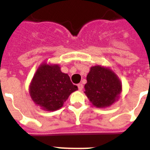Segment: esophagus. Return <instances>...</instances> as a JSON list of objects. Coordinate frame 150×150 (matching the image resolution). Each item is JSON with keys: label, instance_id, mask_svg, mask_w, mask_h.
<instances>
[{"label": "esophagus", "instance_id": "esophagus-1", "mask_svg": "<svg viewBox=\"0 0 150 150\" xmlns=\"http://www.w3.org/2000/svg\"><path fill=\"white\" fill-rule=\"evenodd\" d=\"M78 88H79V91H82V89H83V85H82V83L78 84Z\"/></svg>", "mask_w": 150, "mask_h": 150}]
</instances>
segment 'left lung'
<instances>
[{
  "label": "left lung",
  "mask_w": 150,
  "mask_h": 150,
  "mask_svg": "<svg viewBox=\"0 0 150 150\" xmlns=\"http://www.w3.org/2000/svg\"><path fill=\"white\" fill-rule=\"evenodd\" d=\"M85 85V93L98 108L110 107L118 100L122 86L116 74L108 68L96 65L90 68Z\"/></svg>",
  "instance_id": "8db88e82"
}]
</instances>
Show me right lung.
Masks as SVG:
<instances>
[{"label":"right lung","instance_id":"add662e5","mask_svg":"<svg viewBox=\"0 0 150 150\" xmlns=\"http://www.w3.org/2000/svg\"><path fill=\"white\" fill-rule=\"evenodd\" d=\"M78 87L58 64L43 63L36 70L29 86V94L36 105L47 111L63 107L64 103Z\"/></svg>","mask_w":150,"mask_h":150}]
</instances>
